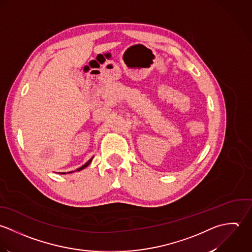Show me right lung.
I'll return each mask as SVG.
<instances>
[{
    "label": "right lung",
    "instance_id": "obj_1",
    "mask_svg": "<svg viewBox=\"0 0 252 252\" xmlns=\"http://www.w3.org/2000/svg\"><path fill=\"white\" fill-rule=\"evenodd\" d=\"M93 158H94V157H93V158H91V159H89V161H87V162H86V163H85V164H84V165H82V166H81V167H79V168H78V169H76V170H75V171H80V170H82V169H84V168H86V167H87V166H88V165H89V164H90V163H91V162H92V160H93ZM75 171H69V172H67V173H72V172H75ZM59 173H60V174H66V172H59Z\"/></svg>",
    "mask_w": 252,
    "mask_h": 252
}]
</instances>
